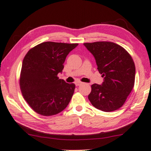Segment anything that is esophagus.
I'll return each mask as SVG.
<instances>
[{
	"mask_svg": "<svg viewBox=\"0 0 151 151\" xmlns=\"http://www.w3.org/2000/svg\"><path fill=\"white\" fill-rule=\"evenodd\" d=\"M82 83H81V82H80V81H77V82H76V83H75V85L76 86H80Z\"/></svg>",
	"mask_w": 151,
	"mask_h": 151,
	"instance_id": "obj_1",
	"label": "esophagus"
}]
</instances>
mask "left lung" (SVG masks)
Segmentation results:
<instances>
[{
	"label": "left lung",
	"mask_w": 151,
	"mask_h": 151,
	"mask_svg": "<svg viewBox=\"0 0 151 151\" xmlns=\"http://www.w3.org/2000/svg\"><path fill=\"white\" fill-rule=\"evenodd\" d=\"M84 45L94 56L97 69L104 77L101 85L91 86L89 101L101 111H116L123 105L134 87V61L129 52L116 43L102 41Z\"/></svg>",
	"instance_id": "8db88e82"
}]
</instances>
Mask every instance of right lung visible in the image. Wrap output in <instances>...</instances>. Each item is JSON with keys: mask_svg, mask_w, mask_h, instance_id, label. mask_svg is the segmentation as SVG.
<instances>
[{"mask_svg": "<svg viewBox=\"0 0 151 151\" xmlns=\"http://www.w3.org/2000/svg\"><path fill=\"white\" fill-rule=\"evenodd\" d=\"M78 44L45 42L29 50L22 61L20 87L29 106L43 116L62 112L73 95L75 85L59 79L66 56Z\"/></svg>", "mask_w": 151, "mask_h": 151, "instance_id": "1", "label": "right lung"}]
</instances>
